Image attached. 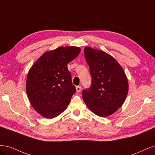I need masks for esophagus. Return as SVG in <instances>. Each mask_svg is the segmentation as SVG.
Here are the masks:
<instances>
[{
	"instance_id": "1",
	"label": "esophagus",
	"mask_w": 155,
	"mask_h": 155,
	"mask_svg": "<svg viewBox=\"0 0 155 155\" xmlns=\"http://www.w3.org/2000/svg\"><path fill=\"white\" fill-rule=\"evenodd\" d=\"M81 91V86H77L76 87V91L77 92H79Z\"/></svg>"
}]
</instances>
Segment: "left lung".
<instances>
[{
  "mask_svg": "<svg viewBox=\"0 0 155 155\" xmlns=\"http://www.w3.org/2000/svg\"><path fill=\"white\" fill-rule=\"evenodd\" d=\"M84 54L90 68L91 85L82 92L88 108L101 117L110 116L124 104L128 81L124 69L111 55L85 47Z\"/></svg>",
  "mask_w": 155,
  "mask_h": 155,
  "instance_id": "1",
  "label": "left lung"
}]
</instances>
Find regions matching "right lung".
I'll list each match as a JSON object with an SVG mask.
<instances>
[{
    "label": "right lung",
    "mask_w": 155,
    "mask_h": 155,
    "mask_svg": "<svg viewBox=\"0 0 155 155\" xmlns=\"http://www.w3.org/2000/svg\"><path fill=\"white\" fill-rule=\"evenodd\" d=\"M76 46L59 47L45 53L33 64L26 90L34 109L46 118H54L67 109L76 88L67 64L80 53Z\"/></svg>",
    "instance_id": "1"
}]
</instances>
